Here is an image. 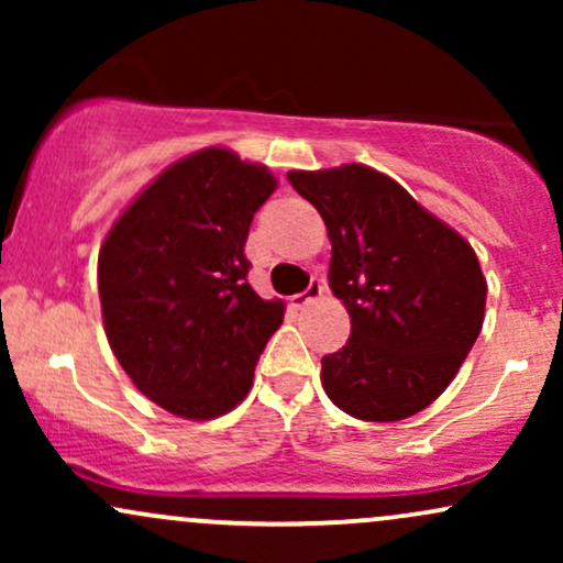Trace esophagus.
Returning a JSON list of instances; mask_svg holds the SVG:
<instances>
[{
    "instance_id": "obj_1",
    "label": "esophagus",
    "mask_w": 563,
    "mask_h": 563,
    "mask_svg": "<svg viewBox=\"0 0 563 563\" xmlns=\"http://www.w3.org/2000/svg\"><path fill=\"white\" fill-rule=\"evenodd\" d=\"M322 290H325V286H322V280L320 277H312V280H309V286L301 290V294H296L294 299H290V303H294L296 309H301V307H307V303H312V301H318L320 296H322Z\"/></svg>"
}]
</instances>
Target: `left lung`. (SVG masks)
Here are the masks:
<instances>
[{
	"label": "left lung",
	"instance_id": "8db88e82",
	"mask_svg": "<svg viewBox=\"0 0 563 563\" xmlns=\"http://www.w3.org/2000/svg\"><path fill=\"white\" fill-rule=\"evenodd\" d=\"M331 238L328 286L352 333L322 357V389L360 421H402L450 386L484 322L474 249L376 169L290 172Z\"/></svg>",
	"mask_w": 563,
	"mask_h": 563
}]
</instances>
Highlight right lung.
<instances>
[{
    "label": "right lung",
    "instance_id": "1",
    "mask_svg": "<svg viewBox=\"0 0 563 563\" xmlns=\"http://www.w3.org/2000/svg\"><path fill=\"white\" fill-rule=\"evenodd\" d=\"M275 177L222 147L187 156L121 214L97 260L106 335L153 402L209 421L249 394L283 301L249 286L243 249Z\"/></svg>",
    "mask_w": 563,
    "mask_h": 563
}]
</instances>
